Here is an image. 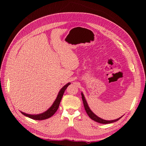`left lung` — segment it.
Returning a JSON list of instances; mask_svg holds the SVG:
<instances>
[{
    "label": "left lung",
    "mask_w": 146,
    "mask_h": 146,
    "mask_svg": "<svg viewBox=\"0 0 146 146\" xmlns=\"http://www.w3.org/2000/svg\"><path fill=\"white\" fill-rule=\"evenodd\" d=\"M81 95H82V98L84 106V108H85V110H86V113H87V114L88 115L89 117H90V118H91L92 120H93L94 121H95V122L100 123H105V124H107V123H111L117 122V121H118V120L120 119V118L122 117H122L117 118V119L112 120H106L102 119V118H101L100 117H98V116L96 115L95 113H94L92 111L90 110V107H89V106L88 104L87 101H86V98L84 97V94H83L82 92L81 93Z\"/></svg>",
    "instance_id": "left-lung-1"
}]
</instances>
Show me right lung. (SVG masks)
I'll return each mask as SVG.
<instances>
[{
    "instance_id": "obj_1",
    "label": "right lung",
    "mask_w": 146,
    "mask_h": 146,
    "mask_svg": "<svg viewBox=\"0 0 146 146\" xmlns=\"http://www.w3.org/2000/svg\"><path fill=\"white\" fill-rule=\"evenodd\" d=\"M70 84H71V83L69 82L67 84H66L65 86H63V87L61 88V90L58 92L57 97H56L55 100L54 101L53 104L51 105V107L49 108L48 110H46V111H44V113H40V114H37V115L28 114V113L21 111V113L23 115H24V116H26V117H29L30 118H32V119L36 120H45V119H47V118H49L51 117H52V116L55 114V112L58 110L59 105H60L61 99L63 97L64 91H65V90H66V88H68V86Z\"/></svg>"
}]
</instances>
